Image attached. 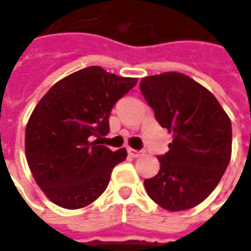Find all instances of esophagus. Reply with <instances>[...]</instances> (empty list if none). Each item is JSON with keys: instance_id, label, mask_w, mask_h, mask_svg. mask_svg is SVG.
<instances>
[{"instance_id": "esophagus-1", "label": "esophagus", "mask_w": 251, "mask_h": 251, "mask_svg": "<svg viewBox=\"0 0 251 251\" xmlns=\"http://www.w3.org/2000/svg\"><path fill=\"white\" fill-rule=\"evenodd\" d=\"M128 155H131L132 158H138L141 155H144V152L140 150H134V148H128Z\"/></svg>"}]
</instances>
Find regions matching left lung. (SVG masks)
<instances>
[{
	"mask_svg": "<svg viewBox=\"0 0 251 251\" xmlns=\"http://www.w3.org/2000/svg\"><path fill=\"white\" fill-rule=\"evenodd\" d=\"M140 89L163 128L173 132L156 176L144 186L168 211L196 207L217 187L230 162L232 124L217 98L190 76L165 73L141 79Z\"/></svg>",
	"mask_w": 251,
	"mask_h": 251,
	"instance_id": "obj_1",
	"label": "left lung"
}]
</instances>
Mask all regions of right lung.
I'll use <instances>...</instances> for the list:
<instances>
[{
    "label": "right lung",
    "mask_w": 251,
    "mask_h": 251,
    "mask_svg": "<svg viewBox=\"0 0 251 251\" xmlns=\"http://www.w3.org/2000/svg\"><path fill=\"white\" fill-rule=\"evenodd\" d=\"M137 83L88 67L53 85L26 126L25 151L36 183L54 204L68 209L89 205L106 190L113 168L127 158L95 137L107 135L109 116Z\"/></svg>",
    "instance_id": "right-lung-1"
}]
</instances>
